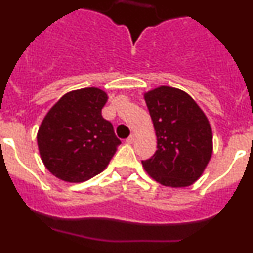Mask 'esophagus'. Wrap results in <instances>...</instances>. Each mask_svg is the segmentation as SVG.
Listing matches in <instances>:
<instances>
[{"mask_svg": "<svg viewBox=\"0 0 253 253\" xmlns=\"http://www.w3.org/2000/svg\"><path fill=\"white\" fill-rule=\"evenodd\" d=\"M134 141H136V134H133V133H132L131 136L126 139V142L128 143V144H132V143H134Z\"/></svg>", "mask_w": 253, "mask_h": 253, "instance_id": "esophagus-1", "label": "esophagus"}]
</instances>
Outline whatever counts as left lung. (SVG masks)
<instances>
[{"instance_id":"obj_1","label":"left lung","mask_w":253,"mask_h":253,"mask_svg":"<svg viewBox=\"0 0 253 253\" xmlns=\"http://www.w3.org/2000/svg\"><path fill=\"white\" fill-rule=\"evenodd\" d=\"M157 134V152L143 160L145 171L169 187H187L205 171L213 134L205 112L185 91L159 86L144 94Z\"/></svg>"}]
</instances>
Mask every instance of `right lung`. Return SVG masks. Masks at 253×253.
<instances>
[{
  "instance_id": "1",
  "label": "right lung",
  "mask_w": 253,
  "mask_h": 253,
  "mask_svg": "<svg viewBox=\"0 0 253 253\" xmlns=\"http://www.w3.org/2000/svg\"><path fill=\"white\" fill-rule=\"evenodd\" d=\"M105 91L83 88L65 94L47 112L38 132L46 169L67 182H83L100 174L121 141L101 115Z\"/></svg>"
}]
</instances>
